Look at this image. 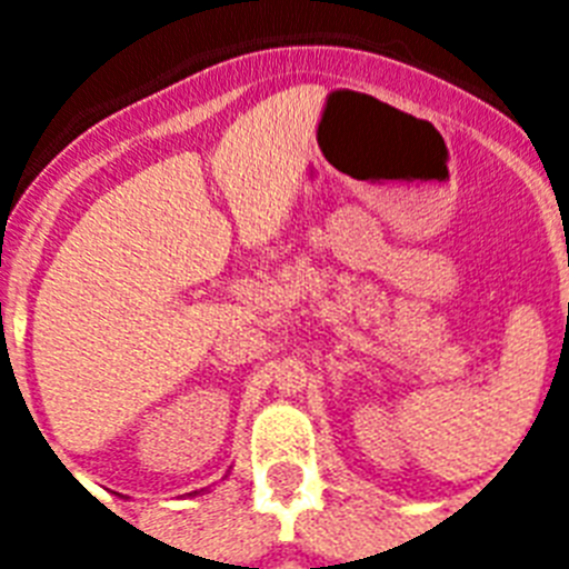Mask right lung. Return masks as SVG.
<instances>
[{"mask_svg": "<svg viewBox=\"0 0 569 569\" xmlns=\"http://www.w3.org/2000/svg\"><path fill=\"white\" fill-rule=\"evenodd\" d=\"M199 492H204V490H193V492H188V496H199Z\"/></svg>", "mask_w": 569, "mask_h": 569, "instance_id": "1", "label": "right lung"}]
</instances>
